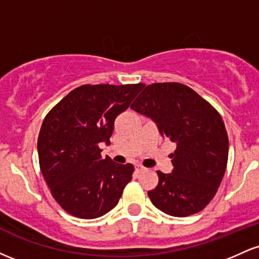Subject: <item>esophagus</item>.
Wrapping results in <instances>:
<instances>
[{"label": "esophagus", "instance_id": "34e87169", "mask_svg": "<svg viewBox=\"0 0 259 259\" xmlns=\"http://www.w3.org/2000/svg\"><path fill=\"white\" fill-rule=\"evenodd\" d=\"M135 170H136V173L140 174V173H142V171H145V170H146V168H145L144 165H141V164H138V165H136V167H135Z\"/></svg>", "mask_w": 259, "mask_h": 259}]
</instances>
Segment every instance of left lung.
Returning <instances> with one entry per match:
<instances>
[{"label":"left lung","instance_id":"left-lung-1","mask_svg":"<svg viewBox=\"0 0 259 259\" xmlns=\"http://www.w3.org/2000/svg\"><path fill=\"white\" fill-rule=\"evenodd\" d=\"M130 108L152 118L159 133L177 144L173 171H157L151 202L173 217L201 212L215 196L228 164L229 139L219 112L180 82L147 85Z\"/></svg>","mask_w":259,"mask_h":259}]
</instances>
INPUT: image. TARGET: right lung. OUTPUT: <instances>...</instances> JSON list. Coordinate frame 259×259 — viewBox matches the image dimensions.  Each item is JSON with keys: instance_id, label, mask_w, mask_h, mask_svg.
<instances>
[{"instance_id": "1", "label": "right lung", "mask_w": 259, "mask_h": 259, "mask_svg": "<svg viewBox=\"0 0 259 259\" xmlns=\"http://www.w3.org/2000/svg\"><path fill=\"white\" fill-rule=\"evenodd\" d=\"M144 84L81 85L46 114L37 139L40 170L57 203L76 218L94 219L117 206L134 165L102 158L114 120Z\"/></svg>"}]
</instances>
